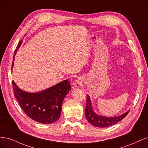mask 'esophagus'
Returning a JSON list of instances; mask_svg holds the SVG:
<instances>
[{
  "label": "esophagus",
  "instance_id": "esophagus-1",
  "mask_svg": "<svg viewBox=\"0 0 148 148\" xmlns=\"http://www.w3.org/2000/svg\"><path fill=\"white\" fill-rule=\"evenodd\" d=\"M76 83H77V84H80V83H81V81H80V79L79 78L76 79Z\"/></svg>",
  "mask_w": 148,
  "mask_h": 148
}]
</instances>
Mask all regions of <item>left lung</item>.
I'll use <instances>...</instances> for the list:
<instances>
[{"label":"left lung","instance_id":"left-lung-1","mask_svg":"<svg viewBox=\"0 0 148 148\" xmlns=\"http://www.w3.org/2000/svg\"><path fill=\"white\" fill-rule=\"evenodd\" d=\"M129 110H130L122 115L112 117H104V116L98 115L94 111L92 107L90 97L87 95L86 106V109H85V115H86V118L88 122L95 127L104 128L110 127L111 125L117 123L119 121L122 120L123 118L126 117V115L129 112Z\"/></svg>","mask_w":148,"mask_h":148}]
</instances>
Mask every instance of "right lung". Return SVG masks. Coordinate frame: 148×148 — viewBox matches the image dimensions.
<instances>
[{
	"label": "right lung",
	"instance_id": "obj_1",
	"mask_svg": "<svg viewBox=\"0 0 148 148\" xmlns=\"http://www.w3.org/2000/svg\"><path fill=\"white\" fill-rule=\"evenodd\" d=\"M23 40L18 44L14 52L15 56ZM14 62L12 63V68ZM14 96L25 113L31 119L39 123H52L59 120L64 98L71 89L68 79L38 92H29L22 90L12 81Z\"/></svg>",
	"mask_w": 148,
	"mask_h": 148
}]
</instances>
